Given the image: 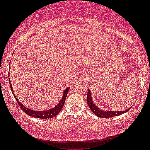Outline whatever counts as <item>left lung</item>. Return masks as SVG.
<instances>
[{"label": "left lung", "mask_w": 150, "mask_h": 150, "mask_svg": "<svg viewBox=\"0 0 150 150\" xmlns=\"http://www.w3.org/2000/svg\"><path fill=\"white\" fill-rule=\"evenodd\" d=\"M87 103L92 112L94 114H96V115L97 116H98V117H102V118H109V117H115V116L122 115V114L127 112V111H129V109H130L129 108L127 109V110L123 111L102 110V109H99V108H98V107L95 105L94 102L92 100L91 92L89 89H88V91H87Z\"/></svg>", "instance_id": "1"}]
</instances>
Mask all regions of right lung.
Returning <instances> with one entry per match:
<instances>
[{
	"mask_svg": "<svg viewBox=\"0 0 150 150\" xmlns=\"http://www.w3.org/2000/svg\"><path fill=\"white\" fill-rule=\"evenodd\" d=\"M8 76H9V75H8ZM8 78H9V83H10L11 89L12 92H13V96L15 97L16 101H17L18 105L20 106V108L24 111V112L27 113V115L31 116V117H37V118H40V119H48V118H52V117H54V116H56L59 112H60L61 109H62L64 105V103H65L67 96L68 91H69V87L66 88V89L64 90L63 93V97H62V99H61V100L57 104V105L53 107V108L47 109V110H45V111H35V110H33V109H30L29 108H27V107L24 105L23 103H21L20 101L18 100L17 97L15 96V93H13V87H12V84H11V82L10 81V77H8Z\"/></svg>",
	"mask_w": 150,
	"mask_h": 150,
	"instance_id": "add662e5",
	"label": "right lung"
}]
</instances>
